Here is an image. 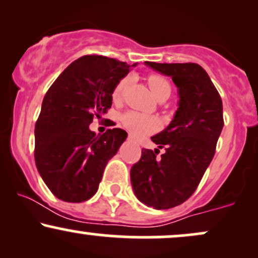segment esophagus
Here are the masks:
<instances>
[{
    "mask_svg": "<svg viewBox=\"0 0 258 258\" xmlns=\"http://www.w3.org/2000/svg\"><path fill=\"white\" fill-rule=\"evenodd\" d=\"M128 138H130V139H132V141H135V138H133L132 136H128Z\"/></svg>",
    "mask_w": 258,
    "mask_h": 258,
    "instance_id": "obj_1",
    "label": "esophagus"
}]
</instances>
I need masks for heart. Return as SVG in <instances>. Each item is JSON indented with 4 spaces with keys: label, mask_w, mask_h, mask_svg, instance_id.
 <instances>
[{
    "label": "heart",
    "mask_w": 258,
    "mask_h": 258,
    "mask_svg": "<svg viewBox=\"0 0 258 258\" xmlns=\"http://www.w3.org/2000/svg\"><path fill=\"white\" fill-rule=\"evenodd\" d=\"M128 82L130 79L126 76V78H122L116 85H115L111 93L112 100L119 102V100L122 98L127 86H128ZM148 85H149L150 90H152L154 97H155L156 99H167L168 97H170L171 91H172L170 81H168L165 76L159 75V74H152V75L148 76ZM121 122H122V125L135 136L149 135V133L155 131L156 127H158V122H156V120L154 119V117L141 114V112L137 111L125 112V114L121 116Z\"/></svg>",
    "instance_id": "b5f03b06"
}]
</instances>
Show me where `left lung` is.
<instances>
[{
	"instance_id": "obj_1",
	"label": "left lung",
	"mask_w": 258,
	"mask_h": 258,
	"mask_svg": "<svg viewBox=\"0 0 258 258\" xmlns=\"http://www.w3.org/2000/svg\"><path fill=\"white\" fill-rule=\"evenodd\" d=\"M146 64L172 78L179 102L170 125L152 137L159 149H142L141 159L131 168V183L139 201L166 210L183 204L197 190L223 128V106L199 64ZM160 149L165 152L158 157Z\"/></svg>"
}]
</instances>
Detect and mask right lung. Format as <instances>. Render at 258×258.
I'll list each match as a JSON object with an SVG mask.
<instances>
[{
  "instance_id": "right-lung-1",
  "label": "right lung",
  "mask_w": 258,
  "mask_h": 258,
  "mask_svg": "<svg viewBox=\"0 0 258 258\" xmlns=\"http://www.w3.org/2000/svg\"><path fill=\"white\" fill-rule=\"evenodd\" d=\"M130 68L114 58L84 55L47 91L35 125V162L58 199L68 203L91 199L106 164L125 142L123 130L96 135L90 123L111 108L112 90Z\"/></svg>"
}]
</instances>
